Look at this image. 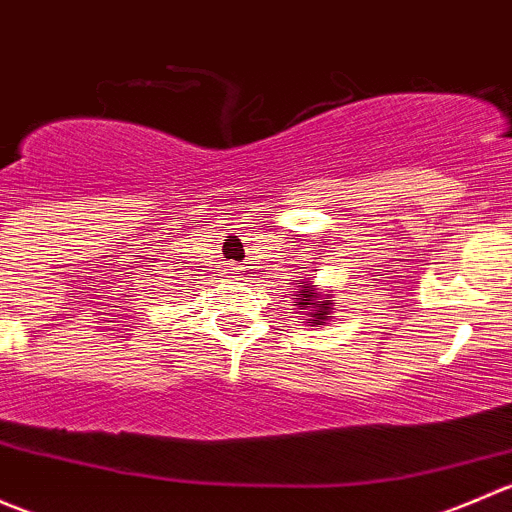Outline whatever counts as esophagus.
<instances>
[{
    "label": "esophagus",
    "instance_id": "1",
    "mask_svg": "<svg viewBox=\"0 0 512 512\" xmlns=\"http://www.w3.org/2000/svg\"><path fill=\"white\" fill-rule=\"evenodd\" d=\"M229 271H234V268H229Z\"/></svg>",
    "mask_w": 512,
    "mask_h": 512
}]
</instances>
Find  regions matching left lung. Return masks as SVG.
I'll use <instances>...</instances> for the list:
<instances>
[{"label":"left lung","mask_w":512,"mask_h":512,"mask_svg":"<svg viewBox=\"0 0 512 512\" xmlns=\"http://www.w3.org/2000/svg\"><path fill=\"white\" fill-rule=\"evenodd\" d=\"M298 301L293 303V306L303 308V311H311L306 313V323H313V326H323V323L331 318V306H328V301H321V296H318L316 291L311 288V283L303 281V286H298L296 291Z\"/></svg>","instance_id":"obj_1"}]
</instances>
